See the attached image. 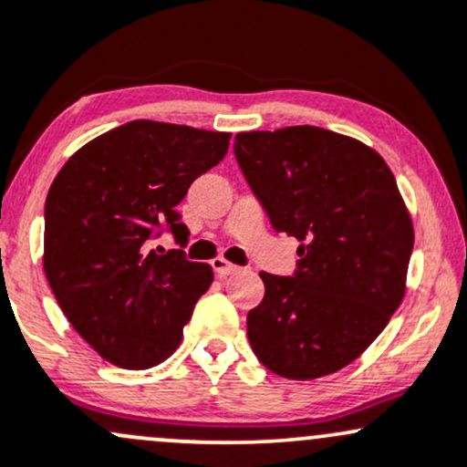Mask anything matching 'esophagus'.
Returning <instances> with one entry per match:
<instances>
[{
	"label": "esophagus",
	"mask_w": 467,
	"mask_h": 467,
	"mask_svg": "<svg viewBox=\"0 0 467 467\" xmlns=\"http://www.w3.org/2000/svg\"><path fill=\"white\" fill-rule=\"evenodd\" d=\"M213 270H214V273H217V276H228V275L237 273L239 268L234 264H230V261L217 257V259L213 261Z\"/></svg>",
	"instance_id": "obj_1"
}]
</instances>
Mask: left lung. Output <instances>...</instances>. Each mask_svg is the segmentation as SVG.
Masks as SVG:
<instances>
[{"label": "left lung", "mask_w": 467, "mask_h": 467, "mask_svg": "<svg viewBox=\"0 0 467 467\" xmlns=\"http://www.w3.org/2000/svg\"><path fill=\"white\" fill-rule=\"evenodd\" d=\"M234 159L273 228L299 242L292 276L259 273L250 346L279 377L332 375L406 295L414 230L392 171L366 143L317 126L239 132Z\"/></svg>", "instance_id": "1"}]
</instances>
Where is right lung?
Returning <instances> with one entry per match:
<instances>
[{
    "label": "right lung",
    "mask_w": 467,
    "mask_h": 467,
    "mask_svg": "<svg viewBox=\"0 0 467 467\" xmlns=\"http://www.w3.org/2000/svg\"><path fill=\"white\" fill-rule=\"evenodd\" d=\"M230 132L137 119L66 161L44 206V273L70 326L106 361L146 370L182 343L213 268L183 250L179 202L228 152Z\"/></svg>",
    "instance_id": "1"
}]
</instances>
